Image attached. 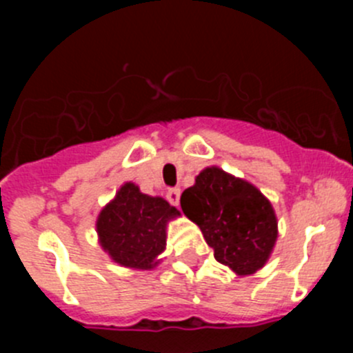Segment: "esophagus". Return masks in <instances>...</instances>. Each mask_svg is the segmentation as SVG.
<instances>
[{
    "mask_svg": "<svg viewBox=\"0 0 353 353\" xmlns=\"http://www.w3.org/2000/svg\"><path fill=\"white\" fill-rule=\"evenodd\" d=\"M179 198H181V190H179V188H174V190L167 191V199H169L170 205H174V206L179 205Z\"/></svg>",
    "mask_w": 353,
    "mask_h": 353,
    "instance_id": "obj_1",
    "label": "esophagus"
}]
</instances>
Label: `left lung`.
Segmentation results:
<instances>
[{"instance_id":"1","label":"left lung","mask_w":353,"mask_h":353,"mask_svg":"<svg viewBox=\"0 0 353 353\" xmlns=\"http://www.w3.org/2000/svg\"><path fill=\"white\" fill-rule=\"evenodd\" d=\"M184 215L201 229L219 263L239 276L265 266L275 248L279 222L272 203L248 181L206 167L181 196Z\"/></svg>"}]
</instances>
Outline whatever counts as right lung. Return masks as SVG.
<instances>
[{
	"label": "right lung",
	"instance_id": "right-lung-1",
	"mask_svg": "<svg viewBox=\"0 0 353 353\" xmlns=\"http://www.w3.org/2000/svg\"><path fill=\"white\" fill-rule=\"evenodd\" d=\"M179 215L163 198L148 196L137 184L126 183L99 213V244L117 265L152 270L165 249L167 223Z\"/></svg>",
	"mask_w": 353,
	"mask_h": 353
}]
</instances>
